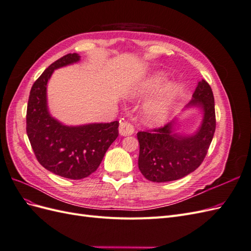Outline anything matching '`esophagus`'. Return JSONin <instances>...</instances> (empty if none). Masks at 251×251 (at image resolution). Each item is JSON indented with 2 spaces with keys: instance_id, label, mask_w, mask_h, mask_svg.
I'll return each instance as SVG.
<instances>
[{
  "instance_id": "1",
  "label": "esophagus",
  "mask_w": 251,
  "mask_h": 251,
  "mask_svg": "<svg viewBox=\"0 0 251 251\" xmlns=\"http://www.w3.org/2000/svg\"><path fill=\"white\" fill-rule=\"evenodd\" d=\"M119 133L123 136H130L134 133V126L127 121H121L119 125Z\"/></svg>"
}]
</instances>
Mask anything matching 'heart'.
Instances as JSON below:
<instances>
[{
  "label": "heart",
  "instance_id": "obj_1",
  "mask_svg": "<svg viewBox=\"0 0 251 251\" xmlns=\"http://www.w3.org/2000/svg\"><path fill=\"white\" fill-rule=\"evenodd\" d=\"M166 81V76L162 73H157L151 77L138 90V94L146 96L160 90ZM180 87L173 83L154 100H150L143 108V120L150 126H159L164 123L168 117L173 103L179 94Z\"/></svg>",
  "mask_w": 251,
  "mask_h": 251
}]
</instances>
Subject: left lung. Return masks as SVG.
<instances>
[{"label": "left lung", "instance_id": "obj_1", "mask_svg": "<svg viewBox=\"0 0 251 251\" xmlns=\"http://www.w3.org/2000/svg\"><path fill=\"white\" fill-rule=\"evenodd\" d=\"M203 110L200 127L193 135L174 132V121L162 127L138 132V168L148 180L169 182L185 177L203 162L216 131L214 94L208 83L198 82L188 107Z\"/></svg>", "mask_w": 251, "mask_h": 251}]
</instances>
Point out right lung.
<instances>
[{
    "label": "right lung",
    "instance_id": "right-lung-1",
    "mask_svg": "<svg viewBox=\"0 0 251 251\" xmlns=\"http://www.w3.org/2000/svg\"><path fill=\"white\" fill-rule=\"evenodd\" d=\"M69 53L51 64L30 90L26 131L34 155L45 169L60 177L78 180L94 173L105 151L118 137V121L68 126L53 118L47 107V83L55 69L78 62Z\"/></svg>",
    "mask_w": 251,
    "mask_h": 251
}]
</instances>
